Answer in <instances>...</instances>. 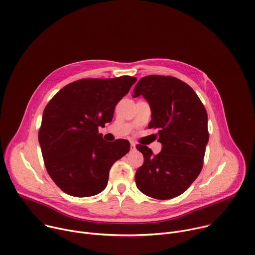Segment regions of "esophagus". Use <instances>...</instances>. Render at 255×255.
<instances>
[{
    "label": "esophagus",
    "mask_w": 255,
    "mask_h": 255,
    "mask_svg": "<svg viewBox=\"0 0 255 255\" xmlns=\"http://www.w3.org/2000/svg\"><path fill=\"white\" fill-rule=\"evenodd\" d=\"M130 145H131V149H132V150H134V149L136 148V144H135L134 142H131Z\"/></svg>",
    "instance_id": "esophagus-1"
}]
</instances>
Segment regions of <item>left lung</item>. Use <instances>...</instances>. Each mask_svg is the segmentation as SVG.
<instances>
[{
	"mask_svg": "<svg viewBox=\"0 0 255 255\" xmlns=\"http://www.w3.org/2000/svg\"><path fill=\"white\" fill-rule=\"evenodd\" d=\"M139 96L151 108L148 128L158 129L162 148L153 154L146 145H136L144 157L136 186L148 197L172 199L187 191L202 170L209 141L207 111L195 91L173 77L142 78L133 90V97Z\"/></svg>",
	"mask_w": 255,
	"mask_h": 255,
	"instance_id": "8db88e82",
	"label": "left lung"
}]
</instances>
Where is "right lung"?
I'll list each match as a JSON object with an SVG mask.
<instances>
[{"instance_id": "right-lung-1", "label": "right lung", "mask_w": 255, "mask_h": 255, "mask_svg": "<svg viewBox=\"0 0 255 255\" xmlns=\"http://www.w3.org/2000/svg\"><path fill=\"white\" fill-rule=\"evenodd\" d=\"M136 78L84 79L62 88L44 109L38 140L45 167L67 195L85 198L105 190L113 163L130 150L125 139L107 142L99 126L113 119L115 107Z\"/></svg>"}]
</instances>
